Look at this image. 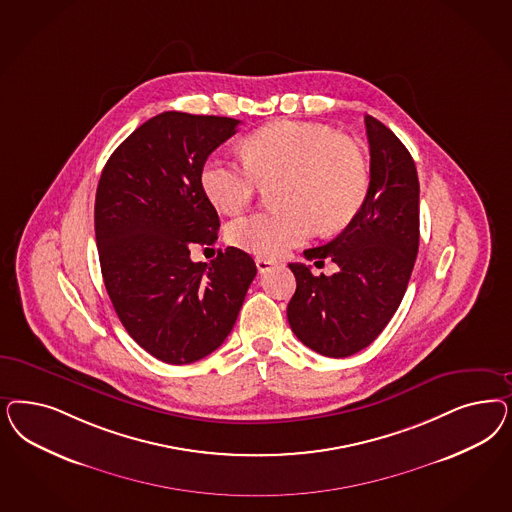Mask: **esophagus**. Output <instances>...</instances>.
Listing matches in <instances>:
<instances>
[{
  "label": "esophagus",
  "mask_w": 512,
  "mask_h": 512,
  "mask_svg": "<svg viewBox=\"0 0 512 512\" xmlns=\"http://www.w3.org/2000/svg\"><path fill=\"white\" fill-rule=\"evenodd\" d=\"M275 265H277L275 260H269V258H264V256H258V258H256V267H258L260 273H267V271L273 269Z\"/></svg>",
  "instance_id": "1"
}]
</instances>
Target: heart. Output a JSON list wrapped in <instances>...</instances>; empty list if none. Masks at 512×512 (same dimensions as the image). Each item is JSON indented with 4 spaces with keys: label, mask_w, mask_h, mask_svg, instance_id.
<instances>
[{
    "label": "heart",
    "mask_w": 512,
    "mask_h": 512,
    "mask_svg": "<svg viewBox=\"0 0 512 512\" xmlns=\"http://www.w3.org/2000/svg\"><path fill=\"white\" fill-rule=\"evenodd\" d=\"M243 160L209 156L199 171L205 196L222 213L245 209L262 184H274L273 211L239 216L226 228L233 247L281 256L307 241L347 228L367 194L360 147L328 126L279 120L248 135Z\"/></svg>",
    "instance_id": "heart-1"
}]
</instances>
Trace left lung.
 <instances>
[{
	"label": "left lung",
	"instance_id": "1",
	"mask_svg": "<svg viewBox=\"0 0 512 512\" xmlns=\"http://www.w3.org/2000/svg\"><path fill=\"white\" fill-rule=\"evenodd\" d=\"M371 181L358 215L322 247L303 254L314 265L330 258L331 277L311 265L290 264L296 294L288 322L305 347L328 358H347L369 347L405 296L420 241V184L413 156L373 116L365 115Z\"/></svg>",
	"mask_w": 512,
	"mask_h": 512
}]
</instances>
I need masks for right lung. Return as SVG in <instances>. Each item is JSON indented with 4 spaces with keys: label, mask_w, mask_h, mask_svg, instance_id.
<instances>
[{
    "label": "right lung",
    "mask_w": 512,
    "mask_h": 512,
    "mask_svg": "<svg viewBox=\"0 0 512 512\" xmlns=\"http://www.w3.org/2000/svg\"><path fill=\"white\" fill-rule=\"evenodd\" d=\"M241 122L165 111L111 154L101 171L94 226L101 275L122 326L139 347L173 365L224 343L256 264L228 247L211 264L190 248L213 245L220 220L199 171Z\"/></svg>",
    "instance_id": "obj_1"
}]
</instances>
